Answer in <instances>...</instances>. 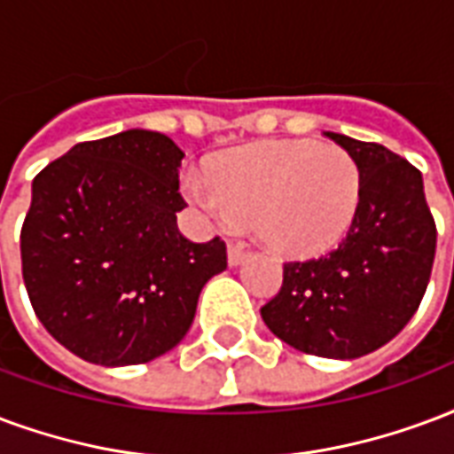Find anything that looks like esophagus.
I'll return each mask as SVG.
<instances>
[{"label": "esophagus", "instance_id": "esophagus-1", "mask_svg": "<svg viewBox=\"0 0 454 454\" xmlns=\"http://www.w3.org/2000/svg\"><path fill=\"white\" fill-rule=\"evenodd\" d=\"M247 260V253H245L240 245H228V264L231 267H238V264H243Z\"/></svg>", "mask_w": 454, "mask_h": 454}]
</instances>
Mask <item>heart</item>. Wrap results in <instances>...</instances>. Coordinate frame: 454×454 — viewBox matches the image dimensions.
Instances as JSON below:
<instances>
[{"mask_svg": "<svg viewBox=\"0 0 454 454\" xmlns=\"http://www.w3.org/2000/svg\"><path fill=\"white\" fill-rule=\"evenodd\" d=\"M364 177L334 144L270 139L231 151L209 176L187 180V194L223 226L253 218L270 250L310 260L341 243L361 207Z\"/></svg>", "mask_w": 454, "mask_h": 454, "instance_id": "heart-1", "label": "heart"}]
</instances>
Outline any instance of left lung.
<instances>
[{
  "label": "left lung",
  "mask_w": 454,
  "mask_h": 454,
  "mask_svg": "<svg viewBox=\"0 0 454 454\" xmlns=\"http://www.w3.org/2000/svg\"><path fill=\"white\" fill-rule=\"evenodd\" d=\"M325 134L361 168V207L337 250L284 264L262 320L298 351L348 361L385 347L414 317L431 278L435 223L409 160L382 144Z\"/></svg>",
  "instance_id": "obj_1"
}]
</instances>
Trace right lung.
<instances>
[{
    "instance_id": "obj_1",
    "label": "right lung",
    "mask_w": 454,
    "mask_h": 454,
    "mask_svg": "<svg viewBox=\"0 0 454 454\" xmlns=\"http://www.w3.org/2000/svg\"><path fill=\"white\" fill-rule=\"evenodd\" d=\"M184 153L160 132L76 144L33 180L23 284L52 337L96 365L149 364L190 332L226 243L177 231Z\"/></svg>"
}]
</instances>
